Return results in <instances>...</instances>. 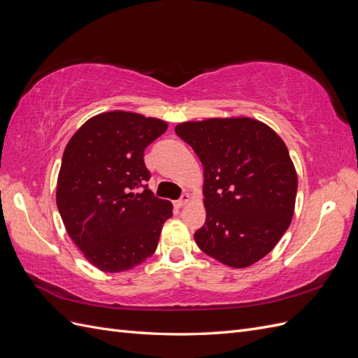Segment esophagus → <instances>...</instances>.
I'll list each match as a JSON object with an SVG mask.
<instances>
[{"label":"esophagus","instance_id":"1","mask_svg":"<svg viewBox=\"0 0 358 358\" xmlns=\"http://www.w3.org/2000/svg\"><path fill=\"white\" fill-rule=\"evenodd\" d=\"M189 200H191L189 194H183V196H182L179 200L175 201V206H176V208H183V206L189 203Z\"/></svg>","mask_w":358,"mask_h":358}]
</instances>
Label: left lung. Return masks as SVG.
Wrapping results in <instances>:
<instances>
[{"label":"left lung","instance_id":"1","mask_svg":"<svg viewBox=\"0 0 358 358\" xmlns=\"http://www.w3.org/2000/svg\"><path fill=\"white\" fill-rule=\"evenodd\" d=\"M175 131L203 164L206 222L196 243L229 267L259 262L294 215L297 173L284 140L248 116L182 122Z\"/></svg>","mask_w":358,"mask_h":358}]
</instances>
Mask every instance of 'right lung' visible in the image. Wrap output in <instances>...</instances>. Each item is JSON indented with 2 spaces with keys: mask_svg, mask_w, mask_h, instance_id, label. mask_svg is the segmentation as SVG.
<instances>
[{
  "mask_svg": "<svg viewBox=\"0 0 358 358\" xmlns=\"http://www.w3.org/2000/svg\"><path fill=\"white\" fill-rule=\"evenodd\" d=\"M167 122L112 110L88 119L69 140L57 183V206L71 241L107 273L155 252L173 204L148 189L143 154ZM143 186L145 189L138 192Z\"/></svg>",
  "mask_w": 358,
  "mask_h": 358,
  "instance_id": "add662e5",
  "label": "right lung"
}]
</instances>
